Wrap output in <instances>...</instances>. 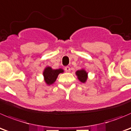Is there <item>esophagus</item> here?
Listing matches in <instances>:
<instances>
[{"mask_svg": "<svg viewBox=\"0 0 131 131\" xmlns=\"http://www.w3.org/2000/svg\"><path fill=\"white\" fill-rule=\"evenodd\" d=\"M64 70H65V71L67 72H70V71H71L70 68L69 67H66L65 68H64Z\"/></svg>", "mask_w": 131, "mask_h": 131, "instance_id": "obj_1", "label": "esophagus"}]
</instances>
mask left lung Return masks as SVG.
<instances>
[{
    "label": "left lung",
    "instance_id": "1",
    "mask_svg": "<svg viewBox=\"0 0 131 131\" xmlns=\"http://www.w3.org/2000/svg\"><path fill=\"white\" fill-rule=\"evenodd\" d=\"M75 74L78 79L82 83H85L88 79V72L84 69H81L76 71Z\"/></svg>",
    "mask_w": 131,
    "mask_h": 131
}]
</instances>
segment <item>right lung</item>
Masks as SVG:
<instances>
[{"instance_id":"1","label":"right lung","mask_w":131,"mask_h":131,"mask_svg":"<svg viewBox=\"0 0 131 131\" xmlns=\"http://www.w3.org/2000/svg\"><path fill=\"white\" fill-rule=\"evenodd\" d=\"M63 72H64V70L61 68L52 69V67H46L43 72L45 83L49 86L54 84L58 78V75L61 73H63Z\"/></svg>"}]
</instances>
